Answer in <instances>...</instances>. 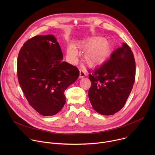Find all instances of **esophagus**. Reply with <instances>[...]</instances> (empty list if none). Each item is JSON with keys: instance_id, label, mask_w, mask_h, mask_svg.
<instances>
[{"instance_id": "obj_1", "label": "esophagus", "mask_w": 155, "mask_h": 155, "mask_svg": "<svg viewBox=\"0 0 155 155\" xmlns=\"http://www.w3.org/2000/svg\"><path fill=\"white\" fill-rule=\"evenodd\" d=\"M86 75V72H84L82 70H80V76L79 77L81 78H83V77H84Z\"/></svg>"}]
</instances>
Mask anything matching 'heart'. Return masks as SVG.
Here are the masks:
<instances>
[{
  "instance_id": "obj_1",
  "label": "heart",
  "mask_w": 155,
  "mask_h": 155,
  "mask_svg": "<svg viewBox=\"0 0 155 155\" xmlns=\"http://www.w3.org/2000/svg\"><path fill=\"white\" fill-rule=\"evenodd\" d=\"M81 50H86L84 53V61L91 68L102 65L110 57L112 51V45L108 41L102 38H96L88 40L80 45ZM68 54L72 60H75L77 51L71 45L69 47Z\"/></svg>"
}]
</instances>
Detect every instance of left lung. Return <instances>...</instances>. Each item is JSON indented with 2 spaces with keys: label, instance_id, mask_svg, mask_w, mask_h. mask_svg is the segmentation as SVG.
<instances>
[{
  "label": "left lung",
  "instance_id": "8db88e82",
  "mask_svg": "<svg viewBox=\"0 0 155 155\" xmlns=\"http://www.w3.org/2000/svg\"><path fill=\"white\" fill-rule=\"evenodd\" d=\"M88 72L91 83L88 96L95 111L103 115H114L120 111L135 81L136 62L130 48L123 43L109 60Z\"/></svg>",
  "mask_w": 155,
  "mask_h": 155
}]
</instances>
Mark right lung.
I'll return each mask as SVG.
<instances>
[{"instance_id":"add662e5","label":"right lung","mask_w":155,"mask_h":155,"mask_svg":"<svg viewBox=\"0 0 155 155\" xmlns=\"http://www.w3.org/2000/svg\"><path fill=\"white\" fill-rule=\"evenodd\" d=\"M62 52L52 35L27 40L17 59V76L29 104L40 115L52 116L65 104V90L78 78L75 66L62 62Z\"/></svg>"}]
</instances>
